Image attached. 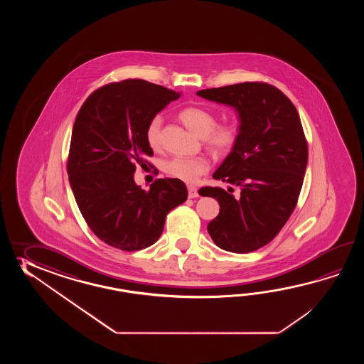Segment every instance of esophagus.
<instances>
[{
    "label": "esophagus",
    "instance_id": "1",
    "mask_svg": "<svg viewBox=\"0 0 364 364\" xmlns=\"http://www.w3.org/2000/svg\"><path fill=\"white\" fill-rule=\"evenodd\" d=\"M199 193H198V188L193 187V186H188V198L193 199V198H198Z\"/></svg>",
    "mask_w": 364,
    "mask_h": 364
}]
</instances>
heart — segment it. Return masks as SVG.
<instances>
[{
    "instance_id": "obj_1",
    "label": "heart",
    "mask_w": 364,
    "mask_h": 364,
    "mask_svg": "<svg viewBox=\"0 0 364 364\" xmlns=\"http://www.w3.org/2000/svg\"><path fill=\"white\" fill-rule=\"evenodd\" d=\"M181 121L186 127L196 134L198 136L205 138L209 148L216 152L229 151L234 146L237 139V130L232 124H220L216 126V117L208 109L200 107H188L179 113ZM161 118L155 117L148 124L146 138L149 147L157 149L160 147ZM164 171L171 177L183 181L187 183H193L208 171V163L201 159H185L174 157L164 164Z\"/></svg>"
}]
</instances>
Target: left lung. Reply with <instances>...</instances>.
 <instances>
[{"label": "left lung", "instance_id": "8db88e82", "mask_svg": "<svg viewBox=\"0 0 364 364\" xmlns=\"http://www.w3.org/2000/svg\"><path fill=\"white\" fill-rule=\"evenodd\" d=\"M198 96L235 110L238 135L213 178L240 187H203L220 213L208 226L210 238L229 252L247 254L268 245L287 224L302 188L307 141L293 102L279 88L246 82L208 88Z\"/></svg>", "mask_w": 364, "mask_h": 364}]
</instances>
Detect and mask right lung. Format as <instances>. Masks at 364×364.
I'll return each instance as SVG.
<instances>
[{
  "mask_svg": "<svg viewBox=\"0 0 364 364\" xmlns=\"http://www.w3.org/2000/svg\"><path fill=\"white\" fill-rule=\"evenodd\" d=\"M181 92L143 79L99 88L85 101L73 127L68 173L85 223L112 247L136 251L160 238L166 215L187 199L177 178L155 181L144 191L136 166L154 156L148 124Z\"/></svg>",
  "mask_w": 364,
  "mask_h": 364,
  "instance_id": "1",
  "label": "right lung"
}]
</instances>
